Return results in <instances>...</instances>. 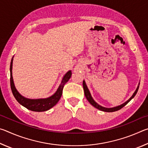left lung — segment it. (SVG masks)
Returning <instances> with one entry per match:
<instances>
[{
    "instance_id": "1",
    "label": "left lung",
    "mask_w": 148,
    "mask_h": 148,
    "mask_svg": "<svg viewBox=\"0 0 148 148\" xmlns=\"http://www.w3.org/2000/svg\"><path fill=\"white\" fill-rule=\"evenodd\" d=\"M139 85H140V84H138V86L137 88L136 89V91H134L133 95H132V97L128 100V101H127L126 102H124L123 104L119 105V106H116V107H113V108H105V107H103V106H101V105H99V104H97V102L94 101L93 99H92V97H91V93H90L89 90L88 89V88H87V87L86 86V82H85L84 80L83 81V87H84V93H85V96H86L87 101H88L89 102V103L91 104L92 106H93L95 108H96L99 109L100 110H101V111L106 112H116V111H117V110L121 109L123 107H124L125 105H126L127 103H128V102H129L130 101H131L132 99H133L135 95H136L137 92H138V88H139Z\"/></svg>"
}]
</instances>
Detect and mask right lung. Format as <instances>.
Returning <instances> with one entry per match:
<instances>
[{
	"label": "right lung",
	"mask_w": 148,
	"mask_h": 148,
	"mask_svg": "<svg viewBox=\"0 0 148 148\" xmlns=\"http://www.w3.org/2000/svg\"><path fill=\"white\" fill-rule=\"evenodd\" d=\"M13 58L12 57L10 63V86L11 89L15 99L22 106L25 107L28 110L34 112H44L51 108L56 105L59 99H61L62 93L64 85L69 81L71 78L72 72L69 71L67 72L62 79V82L57 91L52 96L46 99H30L24 97L19 93L14 86L13 77H12V63H13Z\"/></svg>",
	"instance_id": "add662e5"
}]
</instances>
